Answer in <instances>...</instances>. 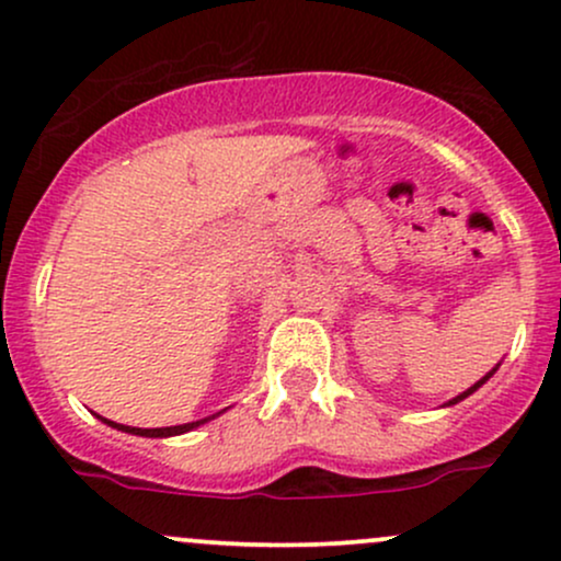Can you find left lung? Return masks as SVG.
<instances>
[{
	"instance_id": "obj_1",
	"label": "left lung",
	"mask_w": 561,
	"mask_h": 561,
	"mask_svg": "<svg viewBox=\"0 0 561 561\" xmlns=\"http://www.w3.org/2000/svg\"><path fill=\"white\" fill-rule=\"evenodd\" d=\"M491 375H493V371H491ZM491 375H485V377H482V379H480V382H478V385H472V388H469V390H467V392H461V396H459V398H454V401H450V403H459V401H461V398H467V396H472V392H474V390H478V388H480V385H482V382H485V379H488V377H491Z\"/></svg>"
}]
</instances>
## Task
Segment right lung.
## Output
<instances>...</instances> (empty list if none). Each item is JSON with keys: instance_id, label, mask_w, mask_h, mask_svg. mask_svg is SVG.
<instances>
[{"instance_id": "add662e5", "label": "right lung", "mask_w": 561, "mask_h": 561, "mask_svg": "<svg viewBox=\"0 0 561 561\" xmlns=\"http://www.w3.org/2000/svg\"><path fill=\"white\" fill-rule=\"evenodd\" d=\"M107 422V420H102ZM205 422V420H203ZM203 422H190V424H176V427H152V430H145V427H126V424H118V422H107L111 427L115 430H124V433H131V435H145V437H169V435H182V433H190V430H195L197 424Z\"/></svg>"}]
</instances>
